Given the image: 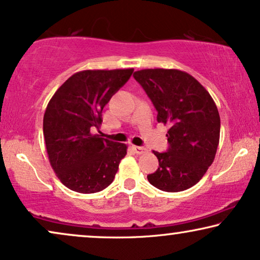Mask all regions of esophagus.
<instances>
[{
	"instance_id": "esophagus-1",
	"label": "esophagus",
	"mask_w": 260,
	"mask_h": 260,
	"mask_svg": "<svg viewBox=\"0 0 260 260\" xmlns=\"http://www.w3.org/2000/svg\"><path fill=\"white\" fill-rule=\"evenodd\" d=\"M133 149L135 150V153H136V154H144V153H147V149L144 147L133 146Z\"/></svg>"
}]
</instances>
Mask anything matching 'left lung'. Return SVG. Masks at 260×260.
Masks as SVG:
<instances>
[{
    "label": "left lung",
    "mask_w": 260,
    "mask_h": 260,
    "mask_svg": "<svg viewBox=\"0 0 260 260\" xmlns=\"http://www.w3.org/2000/svg\"><path fill=\"white\" fill-rule=\"evenodd\" d=\"M157 111V122L168 124V149L153 151L159 168L149 183L166 192L196 185L216 155L220 114L207 89L190 74L178 69H143L134 73Z\"/></svg>",
    "instance_id": "1"
}]
</instances>
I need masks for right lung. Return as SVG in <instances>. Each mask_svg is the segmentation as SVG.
<instances>
[{
  "instance_id": "right-lung-1",
  "label": "right lung",
  "mask_w": 260,
  "mask_h": 260,
  "mask_svg": "<svg viewBox=\"0 0 260 260\" xmlns=\"http://www.w3.org/2000/svg\"><path fill=\"white\" fill-rule=\"evenodd\" d=\"M134 69L83 70L70 76L49 101L43 120L49 161L64 186L94 193L112 183L124 143L93 135L103 122V109Z\"/></svg>"
}]
</instances>
